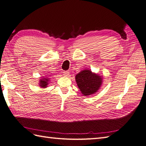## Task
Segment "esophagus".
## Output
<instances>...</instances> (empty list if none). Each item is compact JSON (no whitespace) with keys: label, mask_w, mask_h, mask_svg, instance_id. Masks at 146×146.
<instances>
[{"label":"esophagus","mask_w":146,"mask_h":146,"mask_svg":"<svg viewBox=\"0 0 146 146\" xmlns=\"http://www.w3.org/2000/svg\"><path fill=\"white\" fill-rule=\"evenodd\" d=\"M63 75H64V76H65V77H68L69 75V72H68V71H64L63 72Z\"/></svg>","instance_id":"esophagus-1"}]
</instances>
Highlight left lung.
<instances>
[{"label": "left lung", "mask_w": 146, "mask_h": 146, "mask_svg": "<svg viewBox=\"0 0 146 146\" xmlns=\"http://www.w3.org/2000/svg\"><path fill=\"white\" fill-rule=\"evenodd\" d=\"M103 77L90 69L81 70L76 76L77 85L84 96L95 94L102 85Z\"/></svg>", "instance_id": "1"}]
</instances>
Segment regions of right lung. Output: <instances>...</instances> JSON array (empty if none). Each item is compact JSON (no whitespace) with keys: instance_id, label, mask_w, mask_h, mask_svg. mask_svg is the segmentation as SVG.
Returning a JSON list of instances; mask_svg holds the SVG:
<instances>
[{"instance_id":"right-lung-1","label":"right lung","mask_w":146,"mask_h":146,"mask_svg":"<svg viewBox=\"0 0 146 146\" xmlns=\"http://www.w3.org/2000/svg\"><path fill=\"white\" fill-rule=\"evenodd\" d=\"M50 78L46 77H42L41 78L39 79V85L41 88H46L47 87L48 83H50Z\"/></svg>"}]
</instances>
